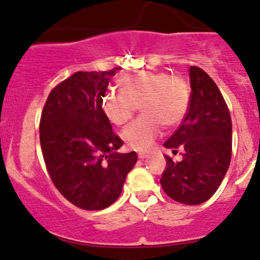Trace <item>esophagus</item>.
I'll return each instance as SVG.
<instances>
[{
	"mask_svg": "<svg viewBox=\"0 0 260 260\" xmlns=\"http://www.w3.org/2000/svg\"><path fill=\"white\" fill-rule=\"evenodd\" d=\"M138 157H140L141 160H143V158L147 157V153H146V152H140V153H138Z\"/></svg>",
	"mask_w": 260,
	"mask_h": 260,
	"instance_id": "1",
	"label": "esophagus"
}]
</instances>
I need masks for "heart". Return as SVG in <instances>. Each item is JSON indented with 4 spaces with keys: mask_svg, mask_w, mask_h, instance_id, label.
<instances>
[{
    "mask_svg": "<svg viewBox=\"0 0 260 260\" xmlns=\"http://www.w3.org/2000/svg\"><path fill=\"white\" fill-rule=\"evenodd\" d=\"M119 92L103 96L102 110L107 119L123 125L133 117L137 105L141 115L122 132L125 145L136 151H147L162 132V125L176 127L188 113L190 90L181 76L157 71H138L118 81Z\"/></svg>",
    "mask_w": 260,
    "mask_h": 260,
    "instance_id": "obj_1",
    "label": "heart"
}]
</instances>
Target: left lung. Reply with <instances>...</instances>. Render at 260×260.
<instances>
[{
	"mask_svg": "<svg viewBox=\"0 0 260 260\" xmlns=\"http://www.w3.org/2000/svg\"><path fill=\"white\" fill-rule=\"evenodd\" d=\"M188 113L174 135L164 143L181 161L165 155L166 169L160 179L164 191L184 205H200L212 197L222 183L231 161L233 123L217 85L202 69L191 66Z\"/></svg>",
	"mask_w": 260,
	"mask_h": 260,
	"instance_id": "8db88e82",
	"label": "left lung"
}]
</instances>
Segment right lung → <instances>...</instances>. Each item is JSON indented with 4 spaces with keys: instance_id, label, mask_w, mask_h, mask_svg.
<instances>
[{
    "instance_id": "right-lung-1",
    "label": "right lung",
    "mask_w": 260,
    "mask_h": 260,
    "mask_svg": "<svg viewBox=\"0 0 260 260\" xmlns=\"http://www.w3.org/2000/svg\"><path fill=\"white\" fill-rule=\"evenodd\" d=\"M109 71L76 72L50 91L40 117L39 136L47 171L55 188L76 207L99 211L122 193L137 162L135 151L117 152L123 141L102 110Z\"/></svg>"
}]
</instances>
